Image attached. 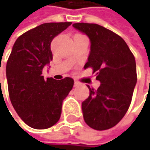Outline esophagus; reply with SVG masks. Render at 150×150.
<instances>
[{"instance_id":"esophagus-1","label":"esophagus","mask_w":150,"mask_h":150,"mask_svg":"<svg viewBox=\"0 0 150 150\" xmlns=\"http://www.w3.org/2000/svg\"><path fill=\"white\" fill-rule=\"evenodd\" d=\"M79 85H80V83H79L78 81H77V80H75V81H74V86H75V87H78Z\"/></svg>"}]
</instances>
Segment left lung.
I'll list each match as a JSON object with an SVG mask.
<instances>
[{
    "mask_svg": "<svg viewBox=\"0 0 150 150\" xmlns=\"http://www.w3.org/2000/svg\"><path fill=\"white\" fill-rule=\"evenodd\" d=\"M88 35L91 51L84 69L91 67L100 81L97 90L82 103L83 118L90 128L106 130L124 118L130 106L137 83L134 56L124 40L112 31L93 23H74Z\"/></svg>",
    "mask_w": 150,
    "mask_h": 150,
    "instance_id": "8db88e82",
    "label": "left lung"
}]
</instances>
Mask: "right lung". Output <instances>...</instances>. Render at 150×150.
Instances as JSON below:
<instances>
[{"label":"right lung","instance_id":"1","mask_svg":"<svg viewBox=\"0 0 150 150\" xmlns=\"http://www.w3.org/2000/svg\"><path fill=\"white\" fill-rule=\"evenodd\" d=\"M72 22H48L16 39L6 63L9 97L20 118L28 126L45 129L59 120L62 102L74 80L45 79L42 69L52 60L51 42Z\"/></svg>","mask_w":150,"mask_h":150}]
</instances>
